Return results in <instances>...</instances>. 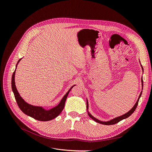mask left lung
<instances>
[{
	"label": "left lung",
	"instance_id": "8db88e82",
	"mask_svg": "<svg viewBox=\"0 0 152 152\" xmlns=\"http://www.w3.org/2000/svg\"><path fill=\"white\" fill-rule=\"evenodd\" d=\"M142 70H143V68H142ZM141 82H142V86H143V81H142V79H141ZM141 94H142V92H141L139 98H138V99H137V101L136 102V104H134V107H133L132 108V109L130 110V111H129L127 113H125L124 115H122V116H120V117H117V118H115L112 119V120L110 121H108V122H102V121H100L98 120V119H96V118H95L94 117H93L89 113H88L89 116L91 118H93L94 121H96V122L99 123V124H104V125H113V124H117V123H118V122H120L121 121L123 120V119L129 117V116L131 115H132V113H133V112H134L135 111V110H136V107H137V104H138L139 99H140V97H141ZM87 108H88V102H87Z\"/></svg>",
	"mask_w": 152,
	"mask_h": 152
}]
</instances>
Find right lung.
I'll return each instance as SVG.
<instances>
[{
    "label": "right lung",
    "mask_w": 152,
    "mask_h": 152,
    "mask_svg": "<svg viewBox=\"0 0 152 152\" xmlns=\"http://www.w3.org/2000/svg\"><path fill=\"white\" fill-rule=\"evenodd\" d=\"M21 60L20 59L16 64V66L18 65V63ZM15 71L13 72V74L12 75V80H11V86L12 89L13 91L14 95H15V99L17 102L18 107L20 108L21 111L23 112L25 114L27 115L32 118H34L36 120L40 121H49L54 119V118L57 117L60 113L63 111V110L65 107V104L66 98L69 92L71 90L72 87L74 86H73L69 90L66 94L64 96V97L62 98L61 102L57 105L56 107H54L53 108L50 109L49 110H45L42 107H35V106H32L27 103H26L25 101L22 99V98L20 96L19 93L16 89V87L15 86Z\"/></svg>",
    "instance_id": "add662e5"
}]
</instances>
